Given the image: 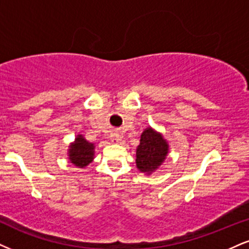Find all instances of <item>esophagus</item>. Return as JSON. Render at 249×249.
I'll use <instances>...</instances> for the list:
<instances>
[{"mask_svg":"<svg viewBox=\"0 0 249 249\" xmlns=\"http://www.w3.org/2000/svg\"><path fill=\"white\" fill-rule=\"evenodd\" d=\"M111 140H112L113 142H118L119 140H121V137H119V134L112 133V134H111Z\"/></svg>","mask_w":249,"mask_h":249,"instance_id":"34e87169","label":"esophagus"}]
</instances>
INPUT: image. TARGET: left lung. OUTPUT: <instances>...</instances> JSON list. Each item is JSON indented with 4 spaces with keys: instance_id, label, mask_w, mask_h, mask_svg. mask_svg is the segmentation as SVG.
<instances>
[{
    "instance_id": "left-lung-1",
    "label": "left lung",
    "mask_w": 249,
    "mask_h": 249,
    "mask_svg": "<svg viewBox=\"0 0 249 249\" xmlns=\"http://www.w3.org/2000/svg\"><path fill=\"white\" fill-rule=\"evenodd\" d=\"M168 153V143L160 133L151 127L146 128L140 137V145L137 148V167L140 172L151 174L163 162Z\"/></svg>"
}]
</instances>
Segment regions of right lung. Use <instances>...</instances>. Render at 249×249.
<instances>
[{
  "label": "right lung",
  "instance_id": "right-lung-1",
  "mask_svg": "<svg viewBox=\"0 0 249 249\" xmlns=\"http://www.w3.org/2000/svg\"><path fill=\"white\" fill-rule=\"evenodd\" d=\"M94 143L88 142L81 134L77 136L75 142L71 145L70 160L77 167H86L94 159Z\"/></svg>",
  "mask_w": 249,
  "mask_h": 249
}]
</instances>
